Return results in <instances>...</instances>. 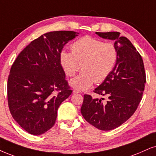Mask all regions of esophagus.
<instances>
[{
	"mask_svg": "<svg viewBox=\"0 0 156 156\" xmlns=\"http://www.w3.org/2000/svg\"><path fill=\"white\" fill-rule=\"evenodd\" d=\"M73 93H81V90L78 89V88H74Z\"/></svg>",
	"mask_w": 156,
	"mask_h": 156,
	"instance_id": "34e87169",
	"label": "esophagus"
}]
</instances>
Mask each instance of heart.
<instances>
[{
    "label": "heart",
    "mask_w": 156,
    "mask_h": 156,
    "mask_svg": "<svg viewBox=\"0 0 156 156\" xmlns=\"http://www.w3.org/2000/svg\"><path fill=\"white\" fill-rule=\"evenodd\" d=\"M71 52L62 51L60 62L66 73L72 77L70 84L78 89H88L94 82L101 83L114 70L118 58V51L113 43L86 36L73 43Z\"/></svg>",
    "instance_id": "b5f03b06"
}]
</instances>
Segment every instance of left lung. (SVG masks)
<instances>
[{"label":"left lung","instance_id":"left-lung-1","mask_svg":"<svg viewBox=\"0 0 156 156\" xmlns=\"http://www.w3.org/2000/svg\"><path fill=\"white\" fill-rule=\"evenodd\" d=\"M101 38L114 40L118 58L107 78L94 90L108 97L106 102L85 94L80 112L90 125L109 131L125 122L135 113L142 99L146 82L141 55L130 41L117 31L96 32Z\"/></svg>","mask_w":156,"mask_h":156}]
</instances>
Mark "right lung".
Returning <instances> with one entry per match:
<instances>
[{"label":"right lung","mask_w":156,"mask_h":156,"mask_svg":"<svg viewBox=\"0 0 156 156\" xmlns=\"http://www.w3.org/2000/svg\"><path fill=\"white\" fill-rule=\"evenodd\" d=\"M78 34L72 31L44 34L27 45L11 66L7 84L10 112L31 135H42L54 126L59 106L72 94L60 55Z\"/></svg>","instance_id":"1"}]
</instances>
